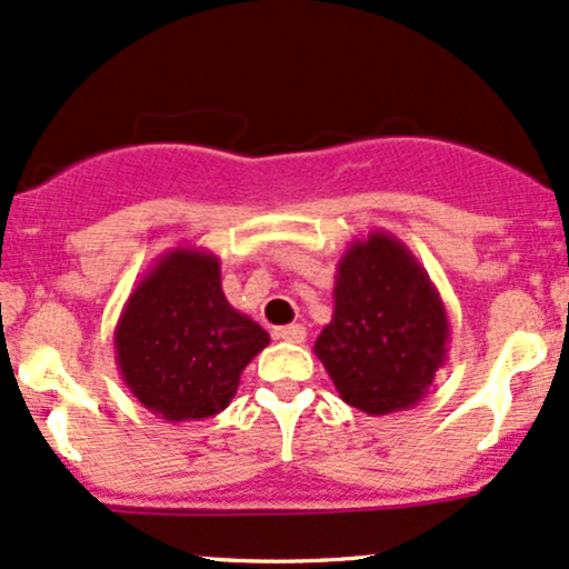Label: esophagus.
<instances>
[{"label": "esophagus", "mask_w": 569, "mask_h": 569, "mask_svg": "<svg viewBox=\"0 0 569 569\" xmlns=\"http://www.w3.org/2000/svg\"><path fill=\"white\" fill-rule=\"evenodd\" d=\"M278 340H283V342H305V327L302 323H289V327H280L278 332Z\"/></svg>", "instance_id": "esophagus-1"}]
</instances>
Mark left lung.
Here are the masks:
<instances>
[{
  "label": "left lung",
  "instance_id": "obj_1",
  "mask_svg": "<svg viewBox=\"0 0 569 569\" xmlns=\"http://www.w3.org/2000/svg\"><path fill=\"white\" fill-rule=\"evenodd\" d=\"M335 313L313 351L342 402L367 416L410 410L446 365L451 323L421 261L372 229L337 261Z\"/></svg>",
  "mask_w": 569,
  "mask_h": 569
}]
</instances>
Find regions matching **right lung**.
<instances>
[{"instance_id": "obj_1", "label": "right lung", "mask_w": 569, "mask_h": 569, "mask_svg": "<svg viewBox=\"0 0 569 569\" xmlns=\"http://www.w3.org/2000/svg\"><path fill=\"white\" fill-rule=\"evenodd\" d=\"M112 342L137 402L178 423L221 413L270 335L229 305L218 256L186 246L161 253L142 274Z\"/></svg>"}]
</instances>
